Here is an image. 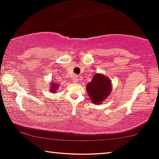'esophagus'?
<instances>
[{
    "instance_id": "esophagus-1",
    "label": "esophagus",
    "mask_w": 159,
    "mask_h": 159,
    "mask_svg": "<svg viewBox=\"0 0 159 159\" xmlns=\"http://www.w3.org/2000/svg\"><path fill=\"white\" fill-rule=\"evenodd\" d=\"M72 81L74 83H77L78 81H79V79H78L77 76H74L72 78Z\"/></svg>"
}]
</instances>
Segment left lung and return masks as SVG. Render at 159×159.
I'll return each instance as SVG.
<instances>
[{
  "label": "left lung",
  "instance_id": "1",
  "mask_svg": "<svg viewBox=\"0 0 159 159\" xmlns=\"http://www.w3.org/2000/svg\"><path fill=\"white\" fill-rule=\"evenodd\" d=\"M88 95L93 103L101 104L111 91V81L101 74H95L86 85Z\"/></svg>",
  "mask_w": 159,
  "mask_h": 159
}]
</instances>
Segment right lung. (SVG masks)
<instances>
[{
  "label": "right lung",
  "instance_id": "right-lung-1",
  "mask_svg": "<svg viewBox=\"0 0 159 159\" xmlns=\"http://www.w3.org/2000/svg\"><path fill=\"white\" fill-rule=\"evenodd\" d=\"M50 92L51 93H56V90H58V88H59V84H56L55 82L53 83H51V84H50Z\"/></svg>",
  "mask_w": 159,
  "mask_h": 159
}]
</instances>
